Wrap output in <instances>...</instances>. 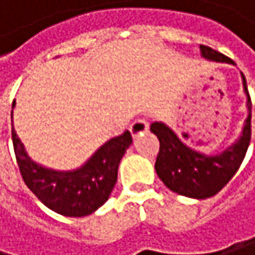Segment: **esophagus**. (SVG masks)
<instances>
[{
  "label": "esophagus",
  "mask_w": 255,
  "mask_h": 255,
  "mask_svg": "<svg viewBox=\"0 0 255 255\" xmlns=\"http://www.w3.org/2000/svg\"><path fill=\"white\" fill-rule=\"evenodd\" d=\"M148 130V122L145 119H136L131 125H130V133L133 134V137L142 134L143 131Z\"/></svg>",
  "instance_id": "esophagus-1"
}]
</instances>
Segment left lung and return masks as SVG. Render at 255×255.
Here are the masks:
<instances>
[{"mask_svg": "<svg viewBox=\"0 0 255 255\" xmlns=\"http://www.w3.org/2000/svg\"><path fill=\"white\" fill-rule=\"evenodd\" d=\"M200 53L208 61L234 64L233 59L207 45H200ZM242 81L248 98V118L240 137L217 154H205L191 148L163 122L151 124L150 130L160 143L154 168L165 187L173 193L193 199H208L217 194L237 173L251 142V98L243 73Z\"/></svg>", "mask_w": 255, "mask_h": 255, "instance_id": "left-lung-1", "label": "left lung"}]
</instances>
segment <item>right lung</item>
<instances>
[{
    "label": "right lung",
    "mask_w": 255,
    "mask_h": 255,
    "mask_svg": "<svg viewBox=\"0 0 255 255\" xmlns=\"http://www.w3.org/2000/svg\"><path fill=\"white\" fill-rule=\"evenodd\" d=\"M12 140L19 171L28 190L47 208L67 217L89 216L109 200L118 180L119 162L133 142L130 131H125L99 146L79 168L58 171L30 159L13 127Z\"/></svg>",
    "instance_id": "obj_1"
}]
</instances>
